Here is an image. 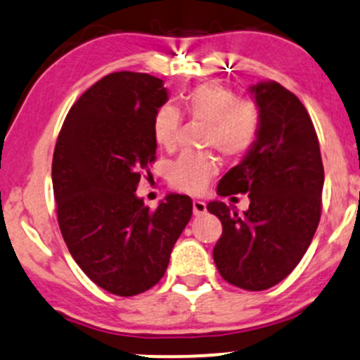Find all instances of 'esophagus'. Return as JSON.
<instances>
[{
  "label": "esophagus",
  "instance_id": "obj_1",
  "mask_svg": "<svg viewBox=\"0 0 360 360\" xmlns=\"http://www.w3.org/2000/svg\"><path fill=\"white\" fill-rule=\"evenodd\" d=\"M193 214L195 215H200V214H205L207 212V204L202 200H193Z\"/></svg>",
  "mask_w": 360,
  "mask_h": 360
}]
</instances>
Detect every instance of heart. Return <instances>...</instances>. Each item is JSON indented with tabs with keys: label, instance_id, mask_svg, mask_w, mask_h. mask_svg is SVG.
<instances>
[{
	"label": "heart",
	"instance_id": "b5f03b06",
	"mask_svg": "<svg viewBox=\"0 0 360 360\" xmlns=\"http://www.w3.org/2000/svg\"><path fill=\"white\" fill-rule=\"evenodd\" d=\"M181 108L190 120L205 122L204 145L215 148L227 158L246 155L261 131V109L252 99L236 97L221 84H202L181 97ZM180 114L172 105H162L155 114L153 138L163 150H173L179 139ZM219 172L214 155H181L168 170L172 188L202 193Z\"/></svg>",
	"mask_w": 360,
	"mask_h": 360
}]
</instances>
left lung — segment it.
<instances>
[{
	"label": "left lung",
	"mask_w": 360,
	"mask_h": 360,
	"mask_svg": "<svg viewBox=\"0 0 360 360\" xmlns=\"http://www.w3.org/2000/svg\"><path fill=\"white\" fill-rule=\"evenodd\" d=\"M249 92L263 116L259 136L222 176L217 193H248L251 204L243 215L219 200L209 202L207 210L222 222L214 248L221 276L238 288L261 291L285 280L310 246L322 214L325 175L302 101L273 80Z\"/></svg>",
	"instance_id": "obj_1"
}]
</instances>
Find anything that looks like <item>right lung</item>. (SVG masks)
Masks as SVG:
<instances>
[{"label": "right lung", "instance_id": "1", "mask_svg": "<svg viewBox=\"0 0 360 360\" xmlns=\"http://www.w3.org/2000/svg\"><path fill=\"white\" fill-rule=\"evenodd\" d=\"M168 101L163 80L114 72L70 108L52 162L62 238L97 286L134 297L163 278L192 217V198L168 193L155 210L136 197L155 162V114Z\"/></svg>", "mask_w": 360, "mask_h": 360}]
</instances>
